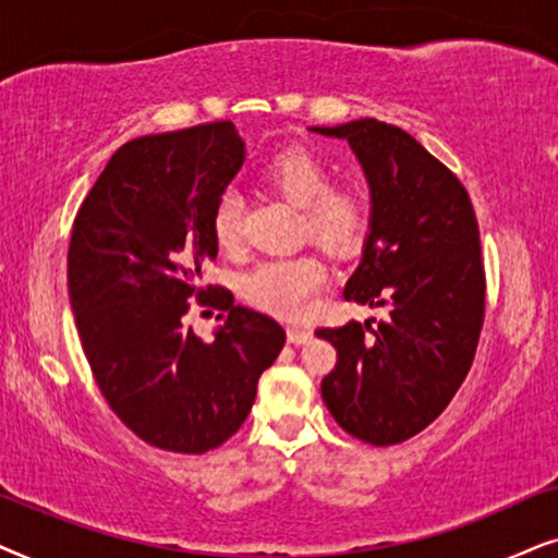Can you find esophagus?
<instances>
[{
	"label": "esophagus",
	"mask_w": 558,
	"mask_h": 558,
	"mask_svg": "<svg viewBox=\"0 0 558 558\" xmlns=\"http://www.w3.org/2000/svg\"><path fill=\"white\" fill-rule=\"evenodd\" d=\"M311 337H314L311 329H303V326H288V341H291V344H295V347L308 344Z\"/></svg>",
	"instance_id": "obj_1"
}]
</instances>
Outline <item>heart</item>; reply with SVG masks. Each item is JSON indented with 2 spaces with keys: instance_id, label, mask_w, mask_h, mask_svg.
I'll return each instance as SVG.
<instances>
[{
  "instance_id": "b5f03b06",
  "label": "heart",
  "mask_w": 558,
  "mask_h": 558,
  "mask_svg": "<svg viewBox=\"0 0 558 558\" xmlns=\"http://www.w3.org/2000/svg\"><path fill=\"white\" fill-rule=\"evenodd\" d=\"M263 178L288 204L301 209V229L318 247L331 255H352L362 247L373 221L367 189L356 183L331 185L329 166L306 147L275 155ZM211 232L221 250H236L242 240V198L236 191L219 196L211 214ZM324 278V267L316 257H278L244 275L242 293L252 306L267 314L295 318L308 308Z\"/></svg>"
}]
</instances>
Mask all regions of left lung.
Here are the masks:
<instances>
[{"instance_id":"obj_1","label":"left lung","mask_w":558,"mask_h":558,"mask_svg":"<svg viewBox=\"0 0 558 558\" xmlns=\"http://www.w3.org/2000/svg\"><path fill=\"white\" fill-rule=\"evenodd\" d=\"M311 132L347 140L373 202L344 299L388 308L385 322L316 331L339 356L322 398L347 434L390 447L439 418L472 367L485 318L477 219L459 178L396 124Z\"/></svg>"}]
</instances>
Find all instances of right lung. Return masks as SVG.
<instances>
[{"label": "right lung", "mask_w": 558, "mask_h": 558, "mask_svg": "<svg viewBox=\"0 0 558 558\" xmlns=\"http://www.w3.org/2000/svg\"><path fill=\"white\" fill-rule=\"evenodd\" d=\"M244 155L232 122L137 137L111 155L73 221L69 295L99 390L140 439L178 454L240 430L286 344L275 318L202 288L219 252L214 206ZM191 298L228 311L209 345L182 324Z\"/></svg>", "instance_id": "obj_1"}]
</instances>
